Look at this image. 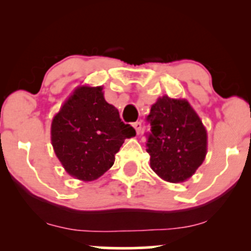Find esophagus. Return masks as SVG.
<instances>
[{
    "instance_id": "obj_1",
    "label": "esophagus",
    "mask_w": 251,
    "mask_h": 251,
    "mask_svg": "<svg viewBox=\"0 0 251 251\" xmlns=\"http://www.w3.org/2000/svg\"><path fill=\"white\" fill-rule=\"evenodd\" d=\"M133 127L135 128V132H137V134H140L142 133V123L140 122H137L133 124Z\"/></svg>"
}]
</instances>
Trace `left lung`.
Segmentation results:
<instances>
[{
  "label": "left lung",
  "mask_w": 251,
  "mask_h": 251,
  "mask_svg": "<svg viewBox=\"0 0 251 251\" xmlns=\"http://www.w3.org/2000/svg\"><path fill=\"white\" fill-rule=\"evenodd\" d=\"M151 125L146 151L151 169L170 183L191 177L204 162L208 135L203 123L185 99L159 98L146 118Z\"/></svg>",
  "instance_id": "left-lung-1"
}]
</instances>
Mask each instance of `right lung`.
Instances as JSON below:
<instances>
[{"mask_svg":"<svg viewBox=\"0 0 251 251\" xmlns=\"http://www.w3.org/2000/svg\"><path fill=\"white\" fill-rule=\"evenodd\" d=\"M51 145L67 174L76 179H98L114 164V154L135 129L103 98L102 87L82 86L53 118Z\"/></svg>","mask_w":251,"mask_h":251,"instance_id":"right-lung-1","label":"right lung"}]
</instances>
